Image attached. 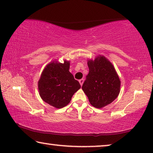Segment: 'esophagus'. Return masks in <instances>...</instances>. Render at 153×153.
<instances>
[{
    "label": "esophagus",
    "mask_w": 153,
    "mask_h": 153,
    "mask_svg": "<svg viewBox=\"0 0 153 153\" xmlns=\"http://www.w3.org/2000/svg\"><path fill=\"white\" fill-rule=\"evenodd\" d=\"M79 84H80L81 86H82V84L84 82V79H79Z\"/></svg>",
    "instance_id": "esophagus-1"
}]
</instances>
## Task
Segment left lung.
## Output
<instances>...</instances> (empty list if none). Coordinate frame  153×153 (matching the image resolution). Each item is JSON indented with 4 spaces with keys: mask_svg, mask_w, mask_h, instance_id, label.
<instances>
[{
    "mask_svg": "<svg viewBox=\"0 0 153 153\" xmlns=\"http://www.w3.org/2000/svg\"><path fill=\"white\" fill-rule=\"evenodd\" d=\"M89 71L82 88L95 108L110 104L118 96L120 80L113 66L104 56L88 60Z\"/></svg>",
    "mask_w": 153,
    "mask_h": 153,
    "instance_id": "obj_1",
    "label": "left lung"
}]
</instances>
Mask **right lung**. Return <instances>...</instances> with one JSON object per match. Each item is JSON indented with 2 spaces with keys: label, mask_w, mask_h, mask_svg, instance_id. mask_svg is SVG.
<instances>
[{
  "label": "right lung",
  "mask_w": 153,
  "mask_h": 153,
  "mask_svg": "<svg viewBox=\"0 0 153 153\" xmlns=\"http://www.w3.org/2000/svg\"><path fill=\"white\" fill-rule=\"evenodd\" d=\"M69 65L67 61L49 64L38 82L41 98L57 108L67 106L74 93L81 87L79 82L69 72Z\"/></svg>",
  "instance_id": "right-lung-1"
}]
</instances>
